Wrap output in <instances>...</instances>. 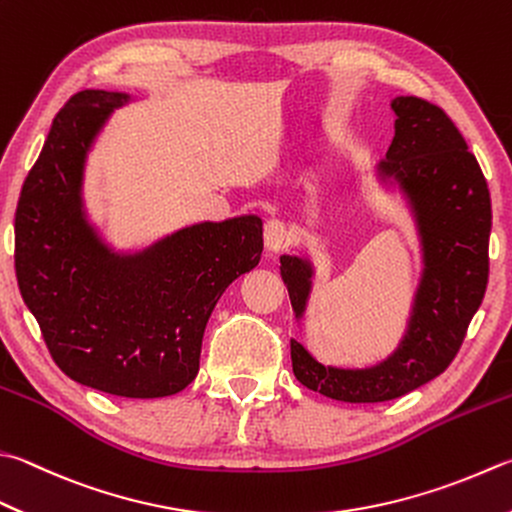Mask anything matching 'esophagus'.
Returning a JSON list of instances; mask_svg holds the SVG:
<instances>
[{
	"label": "esophagus",
	"mask_w": 512,
	"mask_h": 512,
	"mask_svg": "<svg viewBox=\"0 0 512 512\" xmlns=\"http://www.w3.org/2000/svg\"><path fill=\"white\" fill-rule=\"evenodd\" d=\"M289 243V229L283 220L272 218L265 225V247L269 252H281Z\"/></svg>",
	"instance_id": "esophagus-1"
}]
</instances>
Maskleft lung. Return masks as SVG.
Segmentation results:
<instances>
[{"label":"left lung","mask_w":512,"mask_h":512,"mask_svg":"<svg viewBox=\"0 0 512 512\" xmlns=\"http://www.w3.org/2000/svg\"><path fill=\"white\" fill-rule=\"evenodd\" d=\"M392 109L394 138L379 171L410 198L426 256L408 336L388 361L370 370L325 368L296 339L289 341L296 379L345 403L397 399L439 376L457 356L488 285L493 211L477 158L437 104L403 95ZM281 265L289 301L301 316L312 269L292 256H283Z\"/></svg>","instance_id":"obj_1"}]
</instances>
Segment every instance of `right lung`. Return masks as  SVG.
Returning <instances> with one entry per match:
<instances>
[{"label":"right lung","instance_id":"add662e5","mask_svg":"<svg viewBox=\"0 0 512 512\" xmlns=\"http://www.w3.org/2000/svg\"><path fill=\"white\" fill-rule=\"evenodd\" d=\"M124 95L80 91L55 115L15 211V274L66 376L127 399L185 390L202 334L231 281L263 254L256 216L202 223L133 258L113 256L84 220L86 149Z\"/></svg>","mask_w":512,"mask_h":512}]
</instances>
